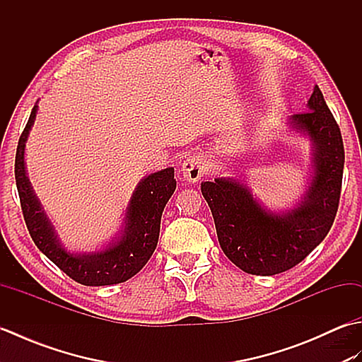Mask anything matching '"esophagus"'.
<instances>
[{
	"label": "esophagus",
	"instance_id": "obj_1",
	"mask_svg": "<svg viewBox=\"0 0 362 362\" xmlns=\"http://www.w3.org/2000/svg\"><path fill=\"white\" fill-rule=\"evenodd\" d=\"M206 171L205 160L201 156H193L183 161L182 165V174L189 182H199L204 177Z\"/></svg>",
	"mask_w": 362,
	"mask_h": 362
}]
</instances>
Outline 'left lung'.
<instances>
[{
    "label": "left lung",
    "mask_w": 362,
    "mask_h": 362,
    "mask_svg": "<svg viewBox=\"0 0 362 362\" xmlns=\"http://www.w3.org/2000/svg\"><path fill=\"white\" fill-rule=\"evenodd\" d=\"M291 122L311 136L316 166L306 196L296 210L288 214L267 213L247 188L230 179L201 185L221 249L233 264L252 275H275L303 261L328 235L339 206L344 143L317 86L308 110L292 115Z\"/></svg>",
    "instance_id": "obj_1"
}]
</instances>
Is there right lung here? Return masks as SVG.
<instances>
[{
	"label": "right lung",
	"mask_w": 362,
	"mask_h": 362,
	"mask_svg": "<svg viewBox=\"0 0 362 362\" xmlns=\"http://www.w3.org/2000/svg\"><path fill=\"white\" fill-rule=\"evenodd\" d=\"M37 113V105L29 115L15 153V182L20 205L29 235L35 245L60 271L86 286H107L129 280L148 263L157 247L161 213L175 191L174 169L166 168L140 182L126 214L124 235L109 249L90 255L65 252L54 236L52 227L40 209L25 173V143Z\"/></svg>",
	"instance_id": "right-lung-1"
}]
</instances>
